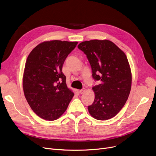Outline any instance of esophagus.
<instances>
[{
    "label": "esophagus",
    "instance_id": "esophagus-1",
    "mask_svg": "<svg viewBox=\"0 0 156 156\" xmlns=\"http://www.w3.org/2000/svg\"><path fill=\"white\" fill-rule=\"evenodd\" d=\"M85 92V88H82V89H81V90H79V92H80V94H83L84 92Z\"/></svg>",
    "mask_w": 156,
    "mask_h": 156
}]
</instances>
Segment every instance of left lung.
<instances>
[{"label":"left lung","instance_id":"8db88e82","mask_svg":"<svg viewBox=\"0 0 156 156\" xmlns=\"http://www.w3.org/2000/svg\"><path fill=\"white\" fill-rule=\"evenodd\" d=\"M78 48L87 55L92 77L101 84L92 87L93 104L88 106L90 115L98 120L115 116L125 105L132 87V73L125 54L108 40L80 43Z\"/></svg>","mask_w":156,"mask_h":156}]
</instances>
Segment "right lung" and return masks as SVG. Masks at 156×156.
Returning <instances> with one entry per match:
<instances>
[{"label":"right lung","instance_id":"right-lung-1","mask_svg":"<svg viewBox=\"0 0 156 156\" xmlns=\"http://www.w3.org/2000/svg\"><path fill=\"white\" fill-rule=\"evenodd\" d=\"M77 42L52 40L36 46L28 56L23 74L24 96L31 109L48 121L58 119L74 93L67 87L62 69Z\"/></svg>","mask_w":156,"mask_h":156}]
</instances>
